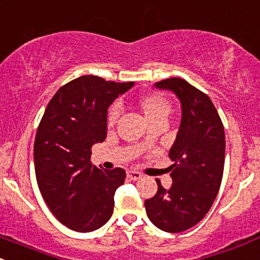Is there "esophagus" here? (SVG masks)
Listing matches in <instances>:
<instances>
[{
	"instance_id": "1",
	"label": "esophagus",
	"mask_w": 260,
	"mask_h": 260,
	"mask_svg": "<svg viewBox=\"0 0 260 260\" xmlns=\"http://www.w3.org/2000/svg\"><path fill=\"white\" fill-rule=\"evenodd\" d=\"M126 175H127V178L130 179V180H139V179L143 178V175H141L140 173H138V171H133V170L127 171Z\"/></svg>"
}]
</instances>
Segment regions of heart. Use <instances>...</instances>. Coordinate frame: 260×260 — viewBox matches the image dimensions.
<instances>
[{"instance_id": "obj_1", "label": "heart", "mask_w": 260, "mask_h": 260, "mask_svg": "<svg viewBox=\"0 0 260 260\" xmlns=\"http://www.w3.org/2000/svg\"><path fill=\"white\" fill-rule=\"evenodd\" d=\"M138 105L143 111V114L145 115L146 119L149 120L150 124H154L156 121L165 122L171 111L170 101L160 92H148L140 96L138 100ZM119 114V106H110V109L108 110V115H106L108 126H112L116 122Z\"/></svg>"}]
</instances>
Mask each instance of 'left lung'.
<instances>
[{"mask_svg":"<svg viewBox=\"0 0 260 260\" xmlns=\"http://www.w3.org/2000/svg\"><path fill=\"white\" fill-rule=\"evenodd\" d=\"M171 90L181 103L183 116L169 157L173 185L162 188L145 200L150 221L168 233H180L197 225L215 200L224 171L225 134L220 116L210 98L180 77L156 82Z\"/></svg>","mask_w":260,"mask_h":260,"instance_id":"left-lung-1","label":"left lung"}]
</instances>
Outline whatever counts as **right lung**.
<instances>
[{"label": "right lung", "instance_id": "obj_1", "mask_svg": "<svg viewBox=\"0 0 260 260\" xmlns=\"http://www.w3.org/2000/svg\"><path fill=\"white\" fill-rule=\"evenodd\" d=\"M133 85L80 76L57 90L40 121L34 146L37 185L51 213L69 229L93 232L111 218L115 191L126 173L98 169L91 148L106 139L110 104Z\"/></svg>", "mask_w": 260, "mask_h": 260}]
</instances>
